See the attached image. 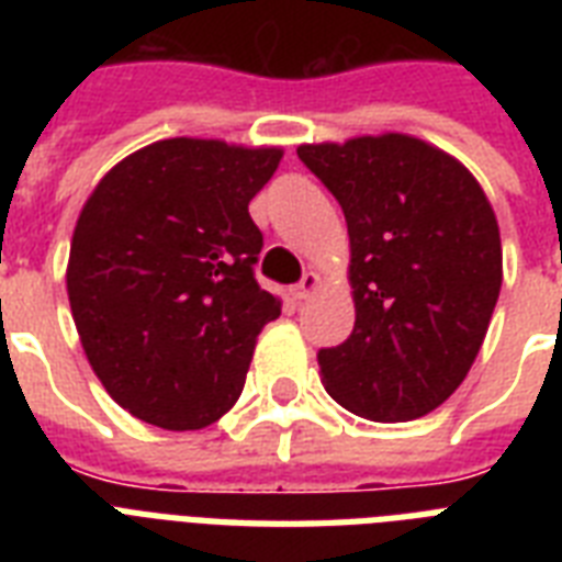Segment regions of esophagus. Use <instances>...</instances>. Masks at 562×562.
<instances>
[{
  "instance_id": "obj_1",
  "label": "esophagus",
  "mask_w": 562,
  "mask_h": 562,
  "mask_svg": "<svg viewBox=\"0 0 562 562\" xmlns=\"http://www.w3.org/2000/svg\"><path fill=\"white\" fill-rule=\"evenodd\" d=\"M317 282H321V280H317V273L315 271H306V273H303V280H300L297 285H294V289H291V291H294V297H297V300H306L308 294H312V291L317 289Z\"/></svg>"
}]
</instances>
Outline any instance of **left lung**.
I'll return each mask as SVG.
<instances>
[{"instance_id":"8db88e82","label":"left lung","mask_w":562,"mask_h":562,"mask_svg":"<svg viewBox=\"0 0 562 562\" xmlns=\"http://www.w3.org/2000/svg\"><path fill=\"white\" fill-rule=\"evenodd\" d=\"M341 203L356 326L317 352L326 393L359 417L405 423L443 405L479 356L502 289V238L479 180L405 134L300 145Z\"/></svg>"}]
</instances>
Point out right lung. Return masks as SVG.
Returning a JSON list of instances; mask_svg holds the SVG:
<instances>
[{
	"label": "right lung",
	"mask_w": 562,
	"mask_h": 562,
	"mask_svg": "<svg viewBox=\"0 0 562 562\" xmlns=\"http://www.w3.org/2000/svg\"><path fill=\"white\" fill-rule=\"evenodd\" d=\"M280 148L160 139L113 166L83 203L66 291L83 352L134 417L194 431L245 387L256 335L280 317L254 265L247 203Z\"/></svg>",
	"instance_id": "obj_1"
}]
</instances>
